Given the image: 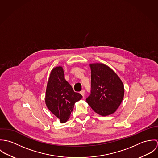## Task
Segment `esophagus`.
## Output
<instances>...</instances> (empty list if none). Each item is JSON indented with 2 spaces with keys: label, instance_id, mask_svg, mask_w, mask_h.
<instances>
[{
  "label": "esophagus",
  "instance_id": "obj_1",
  "mask_svg": "<svg viewBox=\"0 0 158 158\" xmlns=\"http://www.w3.org/2000/svg\"><path fill=\"white\" fill-rule=\"evenodd\" d=\"M80 94L83 95V97H84V96H85V90H84V89H83L82 90H81V92H80Z\"/></svg>",
  "mask_w": 158,
  "mask_h": 158
}]
</instances>
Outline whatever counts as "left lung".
I'll return each instance as SVG.
<instances>
[{"label":"left lung","mask_w":158,"mask_h":158,"mask_svg":"<svg viewBox=\"0 0 158 158\" xmlns=\"http://www.w3.org/2000/svg\"><path fill=\"white\" fill-rule=\"evenodd\" d=\"M91 89L86 102L92 109L102 116L114 113L124 95V87L118 75L103 64H92Z\"/></svg>","instance_id":"obj_1"}]
</instances>
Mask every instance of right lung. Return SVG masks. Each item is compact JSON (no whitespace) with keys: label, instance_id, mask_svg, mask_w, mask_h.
<instances>
[{"label":"right lung","instance_id":"add662e5","mask_svg":"<svg viewBox=\"0 0 158 158\" xmlns=\"http://www.w3.org/2000/svg\"><path fill=\"white\" fill-rule=\"evenodd\" d=\"M82 97L80 93L74 92L65 80L62 67L52 69L46 89L45 104L48 109L60 119L61 123L68 121L73 111L74 103Z\"/></svg>","mask_w":158,"mask_h":158}]
</instances>
